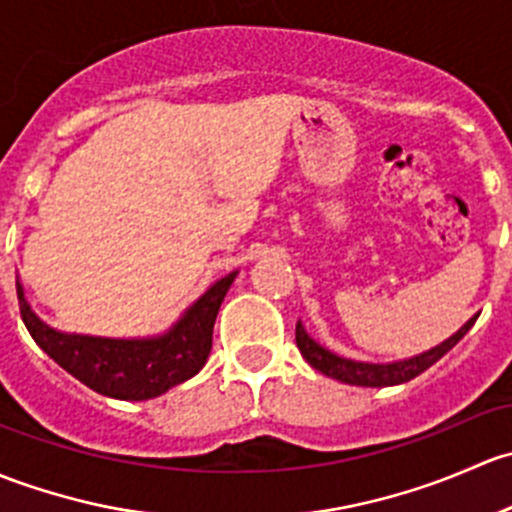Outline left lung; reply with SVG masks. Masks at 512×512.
<instances>
[{"instance_id":"1","label":"left lung","mask_w":512,"mask_h":512,"mask_svg":"<svg viewBox=\"0 0 512 512\" xmlns=\"http://www.w3.org/2000/svg\"><path fill=\"white\" fill-rule=\"evenodd\" d=\"M473 323H476V318L468 320L456 335H451L449 340L436 345L434 350L421 352V355L409 357V360L402 362H389V365H370V362L345 360V357L320 347L313 337H308L300 323L295 325V345H298L300 355L308 360V365L315 367L318 372H323L325 377H333L337 382L345 384H357V387H392V384L409 382V379L419 377L421 372L429 370L431 365H436V362H439L441 357H444L446 352L471 330Z\"/></svg>"}]
</instances>
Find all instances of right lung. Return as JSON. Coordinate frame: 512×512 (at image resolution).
Wrapping results in <instances>:
<instances>
[{
	"mask_svg": "<svg viewBox=\"0 0 512 512\" xmlns=\"http://www.w3.org/2000/svg\"><path fill=\"white\" fill-rule=\"evenodd\" d=\"M236 271L214 283L182 320L162 337L152 340H110V337L66 335L36 318L17 283L19 310L36 345L68 374L105 394L125 402H140L165 394L167 389L194 377L212 350L214 320Z\"/></svg>",
	"mask_w": 512,
	"mask_h": 512,
	"instance_id": "add662e5",
	"label": "right lung"
}]
</instances>
